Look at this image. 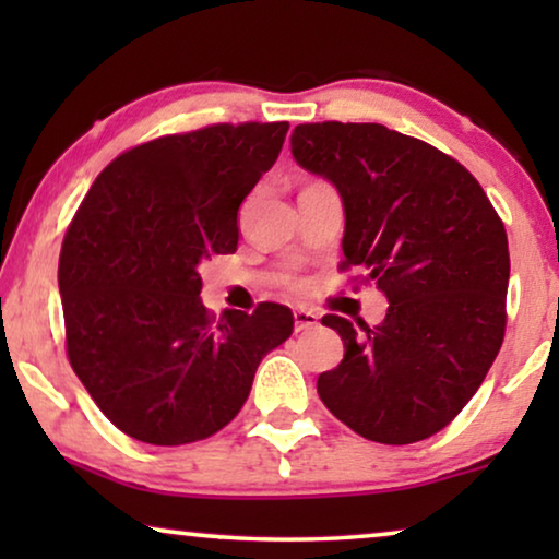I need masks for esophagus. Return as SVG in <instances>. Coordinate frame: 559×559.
<instances>
[{"label": "esophagus", "mask_w": 559, "mask_h": 559, "mask_svg": "<svg viewBox=\"0 0 559 559\" xmlns=\"http://www.w3.org/2000/svg\"><path fill=\"white\" fill-rule=\"evenodd\" d=\"M318 325V316L312 310H305V308H297L295 310V331L302 333V331H310V328Z\"/></svg>", "instance_id": "obj_1"}]
</instances>
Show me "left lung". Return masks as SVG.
<instances>
[{"mask_svg":"<svg viewBox=\"0 0 559 559\" xmlns=\"http://www.w3.org/2000/svg\"><path fill=\"white\" fill-rule=\"evenodd\" d=\"M289 147L338 190L343 266H361L389 302L373 328L323 318L346 350L318 377L320 400L366 440L430 438L471 402L501 348V218L461 163L384 124H300Z\"/></svg>","mask_w":559,"mask_h":559,"instance_id":"obj_1","label":"left lung"}]
</instances>
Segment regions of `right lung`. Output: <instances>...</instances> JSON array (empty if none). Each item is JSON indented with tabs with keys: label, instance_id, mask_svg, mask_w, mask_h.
<instances>
[{
	"label": "right lung",
	"instance_id": "add662e5",
	"mask_svg": "<svg viewBox=\"0 0 559 559\" xmlns=\"http://www.w3.org/2000/svg\"><path fill=\"white\" fill-rule=\"evenodd\" d=\"M289 124H213L124 152L98 175L58 264L68 358L98 409L150 445L205 440L239 415L293 310L213 318L201 262L239 243V205Z\"/></svg>",
	"mask_w": 559,
	"mask_h": 559
}]
</instances>
